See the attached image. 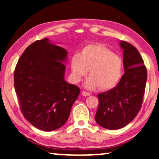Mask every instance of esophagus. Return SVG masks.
Segmentation results:
<instances>
[{
    "label": "esophagus",
    "instance_id": "esophagus-1",
    "mask_svg": "<svg viewBox=\"0 0 159 159\" xmlns=\"http://www.w3.org/2000/svg\"><path fill=\"white\" fill-rule=\"evenodd\" d=\"M82 95H83V96H90V93H88V92H86V91H82Z\"/></svg>",
    "mask_w": 159,
    "mask_h": 159
}]
</instances>
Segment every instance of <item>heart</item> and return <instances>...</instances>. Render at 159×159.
<instances>
[{
    "mask_svg": "<svg viewBox=\"0 0 159 159\" xmlns=\"http://www.w3.org/2000/svg\"><path fill=\"white\" fill-rule=\"evenodd\" d=\"M71 77L79 82L89 70L90 76L84 86L88 89L99 87L107 90L116 86L123 73V62L119 56L101 44H89L83 48L80 55L71 58Z\"/></svg>",
    "mask_w": 159,
    "mask_h": 159,
    "instance_id": "1",
    "label": "heart"
}]
</instances>
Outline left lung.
<instances>
[{
	"label": "left lung",
	"instance_id": "obj_1",
	"mask_svg": "<svg viewBox=\"0 0 159 159\" xmlns=\"http://www.w3.org/2000/svg\"><path fill=\"white\" fill-rule=\"evenodd\" d=\"M125 74L116 87L98 95L99 105L95 121L108 129H121L133 120L142 106L147 69L137 48L121 41Z\"/></svg>",
	"mask_w": 159,
	"mask_h": 159
}]
</instances>
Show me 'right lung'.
Wrapping results in <instances>:
<instances>
[{"mask_svg": "<svg viewBox=\"0 0 159 159\" xmlns=\"http://www.w3.org/2000/svg\"><path fill=\"white\" fill-rule=\"evenodd\" d=\"M66 49L48 38L29 45L14 70V88L25 118L43 131L61 127L80 90L64 80Z\"/></svg>", "mask_w": 159, "mask_h": 159, "instance_id": "obj_1", "label": "right lung"}]
</instances>
